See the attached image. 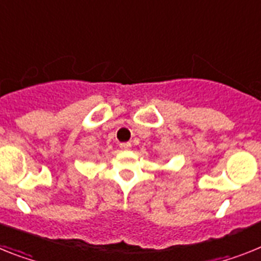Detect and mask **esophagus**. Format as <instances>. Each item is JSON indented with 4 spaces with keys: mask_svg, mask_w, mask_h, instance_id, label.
Returning a JSON list of instances; mask_svg holds the SVG:
<instances>
[{
    "mask_svg": "<svg viewBox=\"0 0 261 261\" xmlns=\"http://www.w3.org/2000/svg\"><path fill=\"white\" fill-rule=\"evenodd\" d=\"M130 148H132V144H130V142H121V144H120V149H122V150H129Z\"/></svg>",
    "mask_w": 261,
    "mask_h": 261,
    "instance_id": "obj_1",
    "label": "esophagus"
}]
</instances>
